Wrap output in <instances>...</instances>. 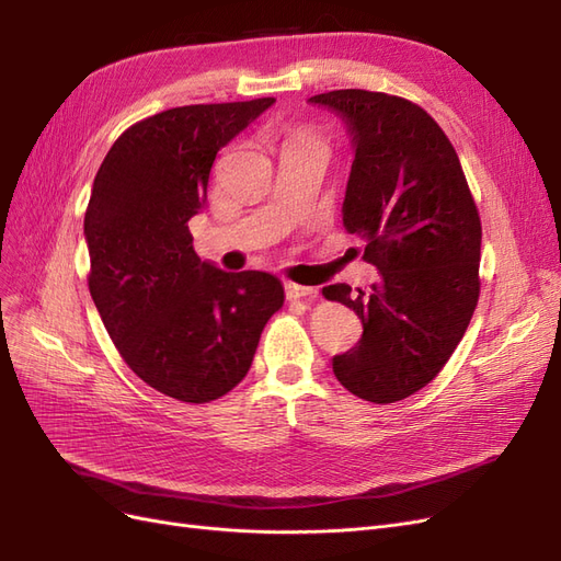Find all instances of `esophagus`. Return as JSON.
<instances>
[{
	"mask_svg": "<svg viewBox=\"0 0 561 561\" xmlns=\"http://www.w3.org/2000/svg\"><path fill=\"white\" fill-rule=\"evenodd\" d=\"M285 295L287 299H313L318 295L316 287H307V285H297V283H285Z\"/></svg>",
	"mask_w": 561,
	"mask_h": 561,
	"instance_id": "34e87169",
	"label": "esophagus"
}]
</instances>
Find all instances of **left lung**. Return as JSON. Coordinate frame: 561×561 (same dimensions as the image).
Returning a JSON list of instances; mask_svg holds the SVG:
<instances>
[{
  "label": "left lung",
  "instance_id": "left-lung-1",
  "mask_svg": "<svg viewBox=\"0 0 561 561\" xmlns=\"http://www.w3.org/2000/svg\"><path fill=\"white\" fill-rule=\"evenodd\" d=\"M311 103L342 114L353 133L344 227L379 268L369 290L322 287L363 322L360 342L332 358L334 377L363 400L398 402L439 375L468 330L480 299V213L454 145L412 100L342 89Z\"/></svg>",
  "mask_w": 561,
  "mask_h": 561
}]
</instances>
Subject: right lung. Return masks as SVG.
<instances>
[{
	"instance_id": "obj_1",
	"label": "right lung",
	"mask_w": 561,
	"mask_h": 561,
	"mask_svg": "<svg viewBox=\"0 0 561 561\" xmlns=\"http://www.w3.org/2000/svg\"><path fill=\"white\" fill-rule=\"evenodd\" d=\"M271 105L257 98L147 116L118 135L93 180L83 233L95 309L124 363L180 402L239 386L283 307L276 276L201 262L190 231L217 151Z\"/></svg>"
}]
</instances>
